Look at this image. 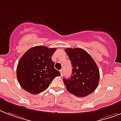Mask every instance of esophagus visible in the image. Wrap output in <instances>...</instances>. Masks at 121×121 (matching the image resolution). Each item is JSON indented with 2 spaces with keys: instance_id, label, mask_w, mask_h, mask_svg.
Wrapping results in <instances>:
<instances>
[{
  "instance_id": "1",
  "label": "esophagus",
  "mask_w": 121,
  "mask_h": 121,
  "mask_svg": "<svg viewBox=\"0 0 121 121\" xmlns=\"http://www.w3.org/2000/svg\"><path fill=\"white\" fill-rule=\"evenodd\" d=\"M60 74H61V75H63V69L60 70Z\"/></svg>"
}]
</instances>
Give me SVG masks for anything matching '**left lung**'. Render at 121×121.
<instances>
[{"instance_id": "8db88e82", "label": "left lung", "mask_w": 121, "mask_h": 121, "mask_svg": "<svg viewBox=\"0 0 121 121\" xmlns=\"http://www.w3.org/2000/svg\"><path fill=\"white\" fill-rule=\"evenodd\" d=\"M65 51L72 65V76L64 78L69 92L78 97H85L97 88L99 80L98 67L91 56L81 48H66Z\"/></svg>"}]
</instances>
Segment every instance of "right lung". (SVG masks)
<instances>
[{"label":"right lung","mask_w":121,"mask_h":121,"mask_svg":"<svg viewBox=\"0 0 121 121\" xmlns=\"http://www.w3.org/2000/svg\"><path fill=\"white\" fill-rule=\"evenodd\" d=\"M56 49L38 46L23 55L17 67V79L23 89L31 94H39L49 87L55 77L60 75L51 58Z\"/></svg>","instance_id":"right-lung-1"}]
</instances>
